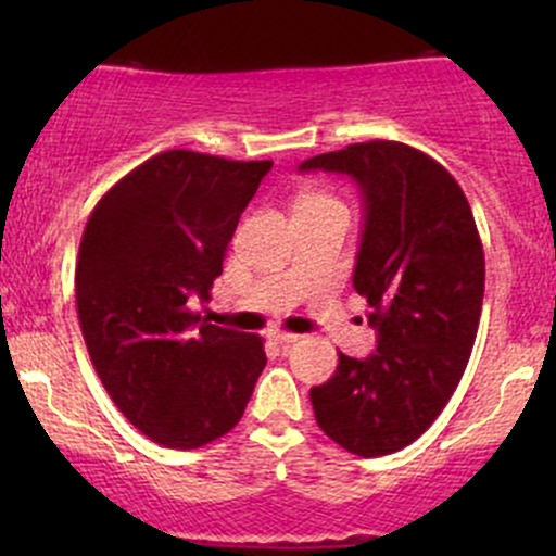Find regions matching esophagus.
<instances>
[{
	"label": "esophagus",
	"mask_w": 556,
	"mask_h": 556,
	"mask_svg": "<svg viewBox=\"0 0 556 556\" xmlns=\"http://www.w3.org/2000/svg\"><path fill=\"white\" fill-rule=\"evenodd\" d=\"M269 337L277 344H290V342H298L300 340V334H292V331H279V329H274Z\"/></svg>",
	"instance_id": "34e87169"
}]
</instances>
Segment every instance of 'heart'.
<instances>
[{
	"mask_svg": "<svg viewBox=\"0 0 556 556\" xmlns=\"http://www.w3.org/2000/svg\"><path fill=\"white\" fill-rule=\"evenodd\" d=\"M327 203H340V201L324 193H303L300 195L298 206H327Z\"/></svg>",
	"mask_w": 556,
	"mask_h": 556,
	"instance_id": "obj_1",
	"label": "heart"
}]
</instances>
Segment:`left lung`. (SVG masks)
<instances>
[{"mask_svg":"<svg viewBox=\"0 0 556 556\" xmlns=\"http://www.w3.org/2000/svg\"><path fill=\"white\" fill-rule=\"evenodd\" d=\"M350 175L363 193V240L353 285L379 344L368 358L340 353L327 384L311 389L321 431L358 457L413 444L455 394L483 305L481 235L455 177L397 140H366L305 159L300 172Z\"/></svg>","mask_w":556,"mask_h":556,"instance_id":"obj_1","label":"left lung"}]
</instances>
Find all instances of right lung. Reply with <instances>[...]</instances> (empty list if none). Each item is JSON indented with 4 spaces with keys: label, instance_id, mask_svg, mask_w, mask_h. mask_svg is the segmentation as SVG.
Listing matches in <instances>:
<instances>
[{
    "label": "right lung",
    "instance_id": "add662e5",
    "mask_svg": "<svg viewBox=\"0 0 556 556\" xmlns=\"http://www.w3.org/2000/svg\"><path fill=\"white\" fill-rule=\"evenodd\" d=\"M269 169L162 151L114 182L83 229L75 303L88 355L123 416L169 450L232 431L266 366L258 334L208 324L190 300L212 298Z\"/></svg>",
    "mask_w": 556,
    "mask_h": 556
}]
</instances>
